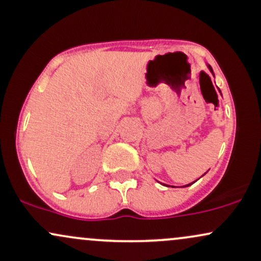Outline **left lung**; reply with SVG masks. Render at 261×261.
<instances>
[{
	"instance_id": "obj_1",
	"label": "left lung",
	"mask_w": 261,
	"mask_h": 261,
	"mask_svg": "<svg viewBox=\"0 0 261 261\" xmlns=\"http://www.w3.org/2000/svg\"><path fill=\"white\" fill-rule=\"evenodd\" d=\"M207 67H208V70L210 71H211V72H212V74H214V71H212V68H211V66H210V65H207ZM221 92V91H220ZM205 174H206V173H205ZM196 181V180H195ZM191 184H193V182H191ZM191 184H187V185H184V188H187V187H189V185H191ZM167 187H168V185H167Z\"/></svg>"
}]
</instances>
